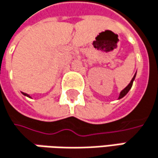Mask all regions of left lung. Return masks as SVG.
I'll return each mask as SVG.
<instances>
[{"mask_svg": "<svg viewBox=\"0 0 158 158\" xmlns=\"http://www.w3.org/2000/svg\"><path fill=\"white\" fill-rule=\"evenodd\" d=\"M135 75L134 76V78L132 79V80H131V82L121 91V93H120V96H119V99H122L123 97H124L127 93H128V91L131 89V88H132V86H133V82H134V80H135Z\"/></svg>", "mask_w": 158, "mask_h": 158, "instance_id": "left-lung-1", "label": "left lung"}]
</instances>
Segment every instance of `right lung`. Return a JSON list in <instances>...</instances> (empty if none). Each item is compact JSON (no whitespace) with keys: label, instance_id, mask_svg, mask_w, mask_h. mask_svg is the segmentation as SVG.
I'll use <instances>...</instances> for the list:
<instances>
[{"label":"right lung","instance_id":"add662e5","mask_svg":"<svg viewBox=\"0 0 158 158\" xmlns=\"http://www.w3.org/2000/svg\"><path fill=\"white\" fill-rule=\"evenodd\" d=\"M22 93H23V94L24 96H27V97H29V98H30V96H29L28 94H26V93H23V92H22Z\"/></svg>","mask_w":158,"mask_h":158}]
</instances>
